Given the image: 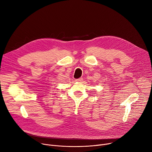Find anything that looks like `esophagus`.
<instances>
[{"instance_id": "obj_1", "label": "esophagus", "mask_w": 152, "mask_h": 152, "mask_svg": "<svg viewBox=\"0 0 152 152\" xmlns=\"http://www.w3.org/2000/svg\"><path fill=\"white\" fill-rule=\"evenodd\" d=\"M83 78H78V79H77L75 81H77V82H81V81H83Z\"/></svg>"}]
</instances>
